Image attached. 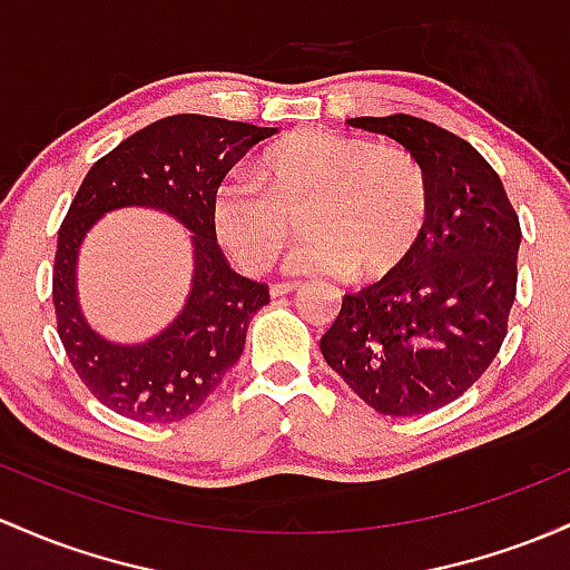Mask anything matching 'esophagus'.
I'll return each instance as SVG.
<instances>
[{"label": "esophagus", "instance_id": "1", "mask_svg": "<svg viewBox=\"0 0 570 570\" xmlns=\"http://www.w3.org/2000/svg\"><path fill=\"white\" fill-rule=\"evenodd\" d=\"M297 286H299V284H289V281H281V284H273V286H271V295H273V297L292 295V292H295Z\"/></svg>", "mask_w": 570, "mask_h": 570}]
</instances>
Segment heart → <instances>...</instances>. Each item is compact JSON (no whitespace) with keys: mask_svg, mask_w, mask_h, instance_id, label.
Wrapping results in <instances>:
<instances>
[{"mask_svg":"<svg viewBox=\"0 0 570 570\" xmlns=\"http://www.w3.org/2000/svg\"><path fill=\"white\" fill-rule=\"evenodd\" d=\"M256 183L216 191L210 224L246 273L271 271L305 216L311 237L292 254L295 273H352L379 281L405 265L428 227L430 189L422 165L397 146L367 137L297 129L256 159Z\"/></svg>","mask_w":570,"mask_h":570,"instance_id":"1","label":"heart"}]
</instances>
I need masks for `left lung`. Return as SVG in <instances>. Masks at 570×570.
I'll list each match as a JSON object with an SVG mask.
<instances>
[{"label": "left lung", "mask_w": 570, "mask_h": 570, "mask_svg": "<svg viewBox=\"0 0 570 570\" xmlns=\"http://www.w3.org/2000/svg\"><path fill=\"white\" fill-rule=\"evenodd\" d=\"M348 124L414 156L428 175L430 216L400 271L343 295L322 354L379 414H428L476 384L498 356L522 229L498 173L462 137L405 112Z\"/></svg>", "instance_id": "1"}]
</instances>
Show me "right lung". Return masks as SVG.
I'll return each mask as SVG.
<instances>
[{
    "instance_id": "obj_1",
    "label": "right lung",
    "mask_w": 570,
    "mask_h": 570,
    "mask_svg": "<svg viewBox=\"0 0 570 570\" xmlns=\"http://www.w3.org/2000/svg\"><path fill=\"white\" fill-rule=\"evenodd\" d=\"M275 127L227 118L167 116L94 161L59 229L53 308L59 337L80 381L102 405L135 422H180L240 360L252 316L271 303L267 286L237 275L224 259L210 205L227 175ZM151 207L193 233V289L181 314L142 344L99 336L77 303V254L105 213Z\"/></svg>"
}]
</instances>
